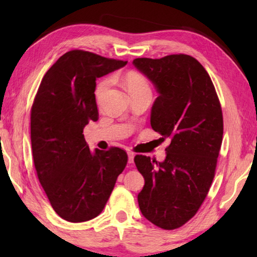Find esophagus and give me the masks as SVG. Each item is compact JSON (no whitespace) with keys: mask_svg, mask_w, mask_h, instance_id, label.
Listing matches in <instances>:
<instances>
[{"mask_svg":"<svg viewBox=\"0 0 257 257\" xmlns=\"http://www.w3.org/2000/svg\"><path fill=\"white\" fill-rule=\"evenodd\" d=\"M128 162L129 163H133L134 162V158H135V154L133 153V152H128Z\"/></svg>","mask_w":257,"mask_h":257,"instance_id":"34e87169","label":"esophagus"}]
</instances>
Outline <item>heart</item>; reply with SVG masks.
<instances>
[{
  "label": "heart",
  "mask_w": 257,
  "mask_h": 257,
  "mask_svg": "<svg viewBox=\"0 0 257 257\" xmlns=\"http://www.w3.org/2000/svg\"><path fill=\"white\" fill-rule=\"evenodd\" d=\"M125 84V88L129 93L135 92V90H144V89H150L149 84L145 80V78H143L142 76H139L138 73L135 72H130L125 77L124 80ZM110 86V80L108 79H104L102 80L96 87V97L99 98L102 95L105 93V90L107 89V87Z\"/></svg>",
  "instance_id": "1"
}]
</instances>
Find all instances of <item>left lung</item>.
I'll list each match as a JSON object with an SVG mask.
<instances>
[{"label":"left lung","instance_id":"obj_1","mask_svg":"<svg viewBox=\"0 0 257 257\" xmlns=\"http://www.w3.org/2000/svg\"><path fill=\"white\" fill-rule=\"evenodd\" d=\"M133 64L158 90L151 125L161 141L170 142L163 162L135 156L145 179L139 208L158 227L177 229L196 214L210 190L222 143V110L210 76L193 56L138 58Z\"/></svg>","mask_w":257,"mask_h":257}]
</instances>
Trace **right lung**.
Here are the masks:
<instances>
[{
	"instance_id": "1",
	"label": "right lung",
	"mask_w": 257,
	"mask_h": 257,
	"mask_svg": "<svg viewBox=\"0 0 257 257\" xmlns=\"http://www.w3.org/2000/svg\"><path fill=\"white\" fill-rule=\"evenodd\" d=\"M127 61L92 52H67L42 79L30 115V137L38 180L56 214L85 222L103 211L124 170L123 150L90 152L85 125L97 121L96 78L124 67Z\"/></svg>"
}]
</instances>
